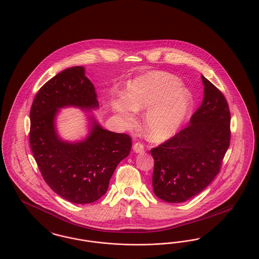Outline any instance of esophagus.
<instances>
[{"instance_id":"1","label":"esophagus","mask_w":259,"mask_h":259,"mask_svg":"<svg viewBox=\"0 0 259 259\" xmlns=\"http://www.w3.org/2000/svg\"><path fill=\"white\" fill-rule=\"evenodd\" d=\"M133 150H134V152H136V153H142V152H144V151H145V147L141 143H136L133 146Z\"/></svg>"}]
</instances>
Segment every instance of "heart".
Wrapping results in <instances>:
<instances>
[{
	"instance_id": "1",
	"label": "heart",
	"mask_w": 259,
	"mask_h": 259,
	"mask_svg": "<svg viewBox=\"0 0 259 259\" xmlns=\"http://www.w3.org/2000/svg\"><path fill=\"white\" fill-rule=\"evenodd\" d=\"M194 96L181 86L177 77L166 72H150L130 81L126 99L118 98L112 104L127 128L137 122L138 111L147 110L145 129L153 142L173 137L184 125L194 108Z\"/></svg>"
}]
</instances>
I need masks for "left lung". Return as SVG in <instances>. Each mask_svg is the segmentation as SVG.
<instances>
[{"instance_id": "1", "label": "left lung", "mask_w": 259, "mask_h": 259, "mask_svg": "<svg viewBox=\"0 0 259 259\" xmlns=\"http://www.w3.org/2000/svg\"><path fill=\"white\" fill-rule=\"evenodd\" d=\"M203 100L189 125L151 150L152 188L170 203L184 202L202 192L216 177L230 145V110L223 96L201 75Z\"/></svg>"}]
</instances>
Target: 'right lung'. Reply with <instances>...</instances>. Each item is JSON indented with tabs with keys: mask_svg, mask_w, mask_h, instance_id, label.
Returning <instances> with one entry per match:
<instances>
[{
	"mask_svg": "<svg viewBox=\"0 0 259 259\" xmlns=\"http://www.w3.org/2000/svg\"><path fill=\"white\" fill-rule=\"evenodd\" d=\"M96 89L83 66H73L50 79L39 90L30 110L29 142L33 156L50 188L78 204L92 203L107 193L118 163L130 153L131 138L104 129L95 116H87L84 139H61L56 119L61 108L98 109Z\"/></svg>",
	"mask_w": 259,
	"mask_h": 259,
	"instance_id": "obj_1",
	"label": "right lung"
}]
</instances>
